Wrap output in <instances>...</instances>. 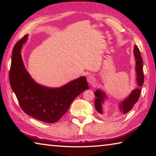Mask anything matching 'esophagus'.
I'll list each match as a JSON object with an SVG mask.
<instances>
[{"label": "esophagus", "mask_w": 156, "mask_h": 156, "mask_svg": "<svg viewBox=\"0 0 156 156\" xmlns=\"http://www.w3.org/2000/svg\"><path fill=\"white\" fill-rule=\"evenodd\" d=\"M87 82L89 83L92 84L94 82L95 80V78H94V76L92 75V74H89L87 76Z\"/></svg>", "instance_id": "obj_1"}]
</instances>
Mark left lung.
<instances>
[{"instance_id":"obj_1","label":"left lung","mask_w":156,"mask_h":156,"mask_svg":"<svg viewBox=\"0 0 156 156\" xmlns=\"http://www.w3.org/2000/svg\"><path fill=\"white\" fill-rule=\"evenodd\" d=\"M134 57L136 60V80L138 87L131 91V93L129 95L127 98H126L123 101L120 102L119 109L121 112L124 114H126L129 111L133 109L140 96V92L142 87L144 83V73L142 70V58L140 55V52L138 47L136 45H134L133 49ZM94 95L96 96V99L94 100L95 108L97 112L102 114V104L104 103L105 99H107V96L104 91L98 89L94 92Z\"/></svg>"}]
</instances>
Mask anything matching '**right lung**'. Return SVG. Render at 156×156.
<instances>
[{
	"instance_id": "add662e5",
	"label": "right lung",
	"mask_w": 156,
	"mask_h": 156,
	"mask_svg": "<svg viewBox=\"0 0 156 156\" xmlns=\"http://www.w3.org/2000/svg\"><path fill=\"white\" fill-rule=\"evenodd\" d=\"M27 38V34L13 49L10 85L25 113L42 122H56L67 112L73 100L89 89L87 81L82 76L58 88L36 83L25 69L21 56V49Z\"/></svg>"
}]
</instances>
